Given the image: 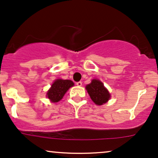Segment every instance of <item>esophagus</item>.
I'll list each match as a JSON object with an SVG mask.
<instances>
[{"instance_id":"obj_1","label":"esophagus","mask_w":158,"mask_h":158,"mask_svg":"<svg viewBox=\"0 0 158 158\" xmlns=\"http://www.w3.org/2000/svg\"><path fill=\"white\" fill-rule=\"evenodd\" d=\"M76 85L78 86H82V82H81V81H78V82L76 83Z\"/></svg>"}]
</instances>
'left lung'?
<instances>
[{
    "mask_svg": "<svg viewBox=\"0 0 158 158\" xmlns=\"http://www.w3.org/2000/svg\"><path fill=\"white\" fill-rule=\"evenodd\" d=\"M91 99L97 105H103L110 98V94L99 80H92V83L86 86Z\"/></svg>",
    "mask_w": 158,
    "mask_h": 158,
    "instance_id": "8db88e82",
    "label": "left lung"
}]
</instances>
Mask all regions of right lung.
<instances>
[{
	"label": "right lung",
	"mask_w": 158,
	"mask_h": 158,
	"mask_svg": "<svg viewBox=\"0 0 158 158\" xmlns=\"http://www.w3.org/2000/svg\"><path fill=\"white\" fill-rule=\"evenodd\" d=\"M74 86V83L70 80L57 79L52 85L47 92V97L53 103H57L62 99L70 87Z\"/></svg>",
	"instance_id": "add662e5"
}]
</instances>
